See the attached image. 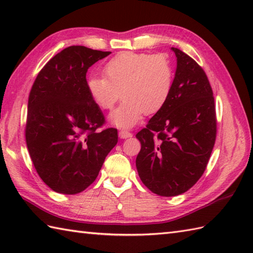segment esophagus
<instances>
[{
	"mask_svg": "<svg viewBox=\"0 0 253 253\" xmlns=\"http://www.w3.org/2000/svg\"><path fill=\"white\" fill-rule=\"evenodd\" d=\"M118 135H120L121 139H126V138H130L132 136V133L128 130L122 129V130H120V132H118Z\"/></svg>",
	"mask_w": 253,
	"mask_h": 253,
	"instance_id": "esophagus-1",
	"label": "esophagus"
}]
</instances>
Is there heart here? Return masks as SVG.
I'll use <instances>...</instances> for the list:
<instances>
[{
    "mask_svg": "<svg viewBox=\"0 0 253 253\" xmlns=\"http://www.w3.org/2000/svg\"><path fill=\"white\" fill-rule=\"evenodd\" d=\"M104 77H89L87 89L101 110H111L121 98L120 107L110 115L112 124L131 127L146 115L158 113L168 102L174 71L163 55L123 52L103 67Z\"/></svg>",
    "mask_w": 253,
    "mask_h": 253,
    "instance_id": "heart-1",
    "label": "heart"
}]
</instances>
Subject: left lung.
Masks as SVG:
<instances>
[{"label": "left lung", "instance_id": "8db88e82", "mask_svg": "<svg viewBox=\"0 0 253 253\" xmlns=\"http://www.w3.org/2000/svg\"><path fill=\"white\" fill-rule=\"evenodd\" d=\"M173 87L165 105L136 137L139 177L152 192L174 197L200 179L216 138L211 84L199 64L177 47Z\"/></svg>", "mask_w": 253, "mask_h": 253}]
</instances>
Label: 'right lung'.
<instances>
[{
  "label": "right lung",
  "instance_id": "add662e5",
  "mask_svg": "<svg viewBox=\"0 0 253 253\" xmlns=\"http://www.w3.org/2000/svg\"><path fill=\"white\" fill-rule=\"evenodd\" d=\"M111 52L83 45L64 49L47 62L29 93L27 148L40 178L52 190L76 195L95 180L118 141L87 89L85 74Z\"/></svg>",
  "mask_w": 253,
  "mask_h": 253
}]
</instances>
